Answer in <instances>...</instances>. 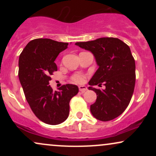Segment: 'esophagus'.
I'll return each instance as SVG.
<instances>
[{"label": "esophagus", "instance_id": "esophagus-1", "mask_svg": "<svg viewBox=\"0 0 156 156\" xmlns=\"http://www.w3.org/2000/svg\"><path fill=\"white\" fill-rule=\"evenodd\" d=\"M78 88H79V90L81 92H85L87 90V88L86 86H79V87H78Z\"/></svg>", "mask_w": 156, "mask_h": 156}]
</instances>
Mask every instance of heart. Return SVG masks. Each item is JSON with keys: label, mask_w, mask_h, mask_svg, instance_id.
<instances>
[{"label": "heart", "mask_w": 156, "mask_h": 156, "mask_svg": "<svg viewBox=\"0 0 156 156\" xmlns=\"http://www.w3.org/2000/svg\"><path fill=\"white\" fill-rule=\"evenodd\" d=\"M72 80L73 82L77 83H82L85 81V76L83 75L80 74V73H78V74L74 75L72 77Z\"/></svg>", "instance_id": "heart-1"}]
</instances>
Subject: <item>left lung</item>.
Masks as SVG:
<instances>
[{
	"mask_svg": "<svg viewBox=\"0 0 156 156\" xmlns=\"http://www.w3.org/2000/svg\"><path fill=\"white\" fill-rule=\"evenodd\" d=\"M76 45L90 51L99 67L89 82V89L97 94L95 103L90 106L91 113L98 120L115 119L129 105L135 87L136 64L129 46L114 37L76 42ZM102 83L105 90L92 87Z\"/></svg>",
	"mask_w": 156,
	"mask_h": 156,
	"instance_id": "obj_1",
	"label": "left lung"
}]
</instances>
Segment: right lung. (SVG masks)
I'll list each match as a JSON object with an SVG mask.
<instances>
[{
  "label": "right lung",
  "instance_id": "add662e5",
  "mask_svg": "<svg viewBox=\"0 0 156 156\" xmlns=\"http://www.w3.org/2000/svg\"><path fill=\"white\" fill-rule=\"evenodd\" d=\"M67 42L51 39H36L28 42L20 55V82L26 101L36 117L46 124L58 125L67 119L69 101L78 87L66 84L53 91L51 76L57 71L55 60L67 48Z\"/></svg>",
  "mask_w": 156,
  "mask_h": 156
}]
</instances>
